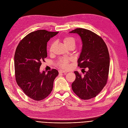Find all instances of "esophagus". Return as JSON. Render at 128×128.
<instances>
[{
    "instance_id": "34e87169",
    "label": "esophagus",
    "mask_w": 128,
    "mask_h": 128,
    "mask_svg": "<svg viewBox=\"0 0 128 128\" xmlns=\"http://www.w3.org/2000/svg\"><path fill=\"white\" fill-rule=\"evenodd\" d=\"M58 72L59 73H68L67 71L63 70H59Z\"/></svg>"
}]
</instances>
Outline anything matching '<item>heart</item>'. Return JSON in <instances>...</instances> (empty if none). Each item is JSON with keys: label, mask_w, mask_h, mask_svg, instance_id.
Listing matches in <instances>:
<instances>
[{"label": "heart", "mask_w": 128, "mask_h": 128, "mask_svg": "<svg viewBox=\"0 0 128 128\" xmlns=\"http://www.w3.org/2000/svg\"><path fill=\"white\" fill-rule=\"evenodd\" d=\"M63 42L65 46L66 47H70V46H75V38L71 36H65L63 38ZM54 46L53 43H52L50 46H49L48 51L49 52L51 53L53 51V48ZM73 60V58H60L56 63V65L58 66L61 68H63L64 69H66L68 68L69 67V63L70 61H72Z\"/></svg>", "instance_id": "b5f03b06"}]
</instances>
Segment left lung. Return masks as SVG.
<instances>
[{"label":"left lung","instance_id":"1","mask_svg":"<svg viewBox=\"0 0 128 128\" xmlns=\"http://www.w3.org/2000/svg\"><path fill=\"white\" fill-rule=\"evenodd\" d=\"M70 33H77L82 42L78 66L88 68L84 76L74 72L76 78L72 84V90L80 99H90L100 92L107 83L110 66L108 48L102 38L90 30L77 28Z\"/></svg>","mask_w":128,"mask_h":128}]
</instances>
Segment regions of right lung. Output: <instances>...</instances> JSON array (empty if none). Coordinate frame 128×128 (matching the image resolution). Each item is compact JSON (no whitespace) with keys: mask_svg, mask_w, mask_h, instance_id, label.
<instances>
[{"mask_svg":"<svg viewBox=\"0 0 128 128\" xmlns=\"http://www.w3.org/2000/svg\"><path fill=\"white\" fill-rule=\"evenodd\" d=\"M58 32L39 30L32 32L22 39L16 48L14 58L16 83L26 95L36 101L46 98L53 90L58 71L52 69L40 72L47 56V42Z\"/></svg>","mask_w":128,"mask_h":128,"instance_id":"add662e5","label":"right lung"}]
</instances>
